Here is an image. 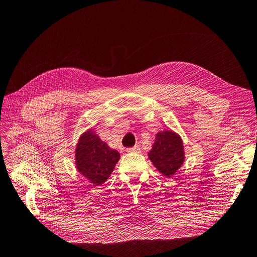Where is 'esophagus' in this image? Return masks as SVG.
Here are the masks:
<instances>
[{"label":"esophagus","mask_w":257,"mask_h":257,"mask_svg":"<svg viewBox=\"0 0 257 257\" xmlns=\"http://www.w3.org/2000/svg\"><path fill=\"white\" fill-rule=\"evenodd\" d=\"M126 151L127 152H139V151H141V148H139V146H134L132 148H127Z\"/></svg>","instance_id":"esophagus-1"}]
</instances>
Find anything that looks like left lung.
<instances>
[{"label": "left lung", "instance_id": "left-lung-1", "mask_svg": "<svg viewBox=\"0 0 257 257\" xmlns=\"http://www.w3.org/2000/svg\"><path fill=\"white\" fill-rule=\"evenodd\" d=\"M151 162L164 176H173L184 160L183 146L179 136L170 131L160 132L149 152Z\"/></svg>", "mask_w": 257, "mask_h": 257}]
</instances>
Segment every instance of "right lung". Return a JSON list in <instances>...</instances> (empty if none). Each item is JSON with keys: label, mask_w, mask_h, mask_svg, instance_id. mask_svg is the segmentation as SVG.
I'll return each instance as SVG.
<instances>
[{"label": "right lung", "mask_w": 257, "mask_h": 257, "mask_svg": "<svg viewBox=\"0 0 257 257\" xmlns=\"http://www.w3.org/2000/svg\"><path fill=\"white\" fill-rule=\"evenodd\" d=\"M119 159V152L110 149L93 132L80 137L76 149L77 169L94 184L107 180Z\"/></svg>", "instance_id": "obj_1"}]
</instances>
